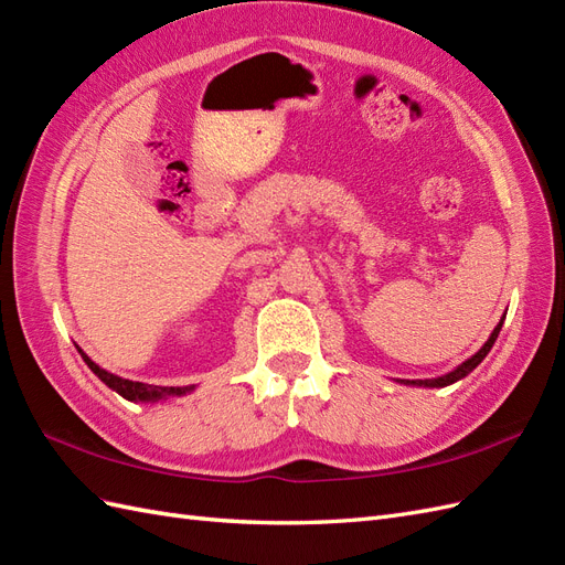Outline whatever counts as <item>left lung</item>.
Segmentation results:
<instances>
[{
  "label": "left lung",
  "mask_w": 565,
  "mask_h": 565,
  "mask_svg": "<svg viewBox=\"0 0 565 565\" xmlns=\"http://www.w3.org/2000/svg\"><path fill=\"white\" fill-rule=\"evenodd\" d=\"M501 324H503V320L494 327V331H491V337L487 339V343L482 345L480 351H477L472 358H468L466 363L462 365H458L454 372H448V374H441V377H437V380H401V384H413V386H429V388H434V386H448V384H454V382H458V380H462V377H468V374L482 363V360L487 358V353L491 351V345H494V341H497V337H499V331H501Z\"/></svg>",
  "instance_id": "obj_1"
}]
</instances>
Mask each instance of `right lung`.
Returning <instances> with one entry per match:
<instances>
[{
	"label": "right lung",
	"instance_id": "add662e5",
	"mask_svg": "<svg viewBox=\"0 0 565 565\" xmlns=\"http://www.w3.org/2000/svg\"><path fill=\"white\" fill-rule=\"evenodd\" d=\"M81 358L85 360V365H88L99 380H103L109 388H114L119 396L128 398V401H159V398H167V396H183V394H191L195 386H154V384H142V382H131V380H121L117 374H111L107 370H103L99 365H95L93 360L85 355L78 349Z\"/></svg>",
	"mask_w": 565,
	"mask_h": 565
}]
</instances>
